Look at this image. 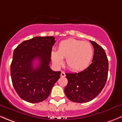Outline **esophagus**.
<instances>
[{
  "mask_svg": "<svg viewBox=\"0 0 122 122\" xmlns=\"http://www.w3.org/2000/svg\"><path fill=\"white\" fill-rule=\"evenodd\" d=\"M61 77H65V76H66V74H65V71H61Z\"/></svg>",
  "mask_w": 122,
  "mask_h": 122,
  "instance_id": "34e87169",
  "label": "esophagus"
}]
</instances>
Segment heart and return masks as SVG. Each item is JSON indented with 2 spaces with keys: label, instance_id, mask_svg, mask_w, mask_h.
Masks as SVG:
<instances>
[{
  "label": "heart",
  "instance_id": "heart-1",
  "mask_svg": "<svg viewBox=\"0 0 122 122\" xmlns=\"http://www.w3.org/2000/svg\"><path fill=\"white\" fill-rule=\"evenodd\" d=\"M93 51L90 43L75 39H68L59 43L58 51H52L51 58L56 66L63 62V58L66 59L67 67L74 71L85 69L92 59Z\"/></svg>",
  "mask_w": 122,
  "mask_h": 122
}]
</instances>
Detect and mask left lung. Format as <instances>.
<instances>
[{"label": "left lung", "instance_id": "left-lung-1", "mask_svg": "<svg viewBox=\"0 0 122 122\" xmlns=\"http://www.w3.org/2000/svg\"><path fill=\"white\" fill-rule=\"evenodd\" d=\"M94 48L93 62L88 67L76 73H66L68 80L65 93L71 101L86 103L95 99L105 87L109 63L103 49L90 41Z\"/></svg>", "mask_w": 122, "mask_h": 122}]
</instances>
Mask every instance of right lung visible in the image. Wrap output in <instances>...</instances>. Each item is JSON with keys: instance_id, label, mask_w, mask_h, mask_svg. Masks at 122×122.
<instances>
[{"instance_id": "1", "label": "right lung", "mask_w": 122, "mask_h": 122, "mask_svg": "<svg viewBox=\"0 0 122 122\" xmlns=\"http://www.w3.org/2000/svg\"><path fill=\"white\" fill-rule=\"evenodd\" d=\"M55 37H33L21 43L14 50L10 65L13 86L20 98L27 102H41L47 99L61 71L51 69V52ZM35 60L38 65L34 67Z\"/></svg>"}]
</instances>
